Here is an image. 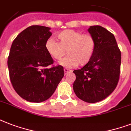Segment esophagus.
Segmentation results:
<instances>
[{
    "label": "esophagus",
    "mask_w": 131,
    "mask_h": 131,
    "mask_svg": "<svg viewBox=\"0 0 131 131\" xmlns=\"http://www.w3.org/2000/svg\"><path fill=\"white\" fill-rule=\"evenodd\" d=\"M64 74H65V75H67L68 73H69V72H71L72 71H71V70H70V69H67V68H64Z\"/></svg>",
    "instance_id": "obj_1"
}]
</instances>
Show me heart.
I'll return each mask as SVG.
<instances>
[{
    "label": "heart",
    "mask_w": 131,
    "mask_h": 131,
    "mask_svg": "<svg viewBox=\"0 0 131 131\" xmlns=\"http://www.w3.org/2000/svg\"><path fill=\"white\" fill-rule=\"evenodd\" d=\"M56 38L58 43L51 39L47 40L45 49L53 59L57 60H61L67 51L69 55L60 62L64 67H75L79 64L86 65L93 57L96 41L90 34H82L81 32L68 29L59 32Z\"/></svg>",
    "instance_id": "b5f03b06"
}]
</instances>
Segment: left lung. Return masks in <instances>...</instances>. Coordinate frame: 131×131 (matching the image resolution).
Here are the masks:
<instances>
[{
    "label": "left lung",
    "mask_w": 131,
    "mask_h": 131,
    "mask_svg": "<svg viewBox=\"0 0 131 131\" xmlns=\"http://www.w3.org/2000/svg\"><path fill=\"white\" fill-rule=\"evenodd\" d=\"M88 30L95 39V51L88 63L73 71V90L82 101L96 103L107 97L118 85L121 51L114 35L105 28L92 26Z\"/></svg>",
    "instance_id": "1"
}]
</instances>
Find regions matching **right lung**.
Instances as JSON below:
<instances>
[{"instance_id":"right-lung-1","label":"right lung","mask_w":131,"mask_h":131,"mask_svg":"<svg viewBox=\"0 0 131 131\" xmlns=\"http://www.w3.org/2000/svg\"><path fill=\"white\" fill-rule=\"evenodd\" d=\"M49 30L43 26H29L16 37L10 49L7 64L11 84L29 102L48 99L64 75L61 65H53V60L45 49L51 35Z\"/></svg>"}]
</instances>
